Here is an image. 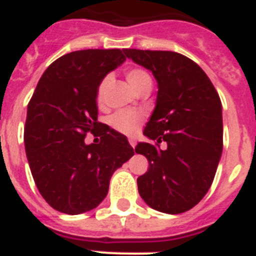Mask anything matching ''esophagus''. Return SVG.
Returning a JSON list of instances; mask_svg holds the SVG:
<instances>
[{"label": "esophagus", "instance_id": "1", "mask_svg": "<svg viewBox=\"0 0 256 256\" xmlns=\"http://www.w3.org/2000/svg\"><path fill=\"white\" fill-rule=\"evenodd\" d=\"M130 146L134 149V146H136V140H134V138H130Z\"/></svg>", "mask_w": 256, "mask_h": 256}]
</instances>
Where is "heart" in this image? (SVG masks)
Listing matches in <instances>:
<instances>
[{
  "label": "heart",
  "mask_w": 256,
  "mask_h": 256,
  "mask_svg": "<svg viewBox=\"0 0 256 256\" xmlns=\"http://www.w3.org/2000/svg\"><path fill=\"white\" fill-rule=\"evenodd\" d=\"M126 77L128 80L132 88L137 92L145 86H152V77L145 69L141 68H130L126 72ZM111 82V76L107 74L102 78V81L99 82L98 88H96V102L100 104L103 102V95H104L106 88ZM144 116L136 111H128V110H120L116 111L108 118V124L111 128L118 130L119 133H123L126 136H132L137 132L142 123Z\"/></svg>",
  "instance_id": "heart-1"
}]
</instances>
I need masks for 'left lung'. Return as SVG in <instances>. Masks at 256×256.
<instances>
[{
	"mask_svg": "<svg viewBox=\"0 0 256 256\" xmlns=\"http://www.w3.org/2000/svg\"><path fill=\"white\" fill-rule=\"evenodd\" d=\"M158 82L156 108L137 144L149 168L137 178L138 194L156 210L178 214L206 196L222 153V106L216 88L195 61L170 50H124ZM162 140L166 151L159 149Z\"/></svg>",
	"mask_w": 256,
	"mask_h": 256,
	"instance_id": "left-lung-1",
	"label": "left lung"
}]
</instances>
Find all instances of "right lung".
<instances>
[{
    "label": "right lung",
    "mask_w": 256,
    "mask_h": 256,
    "mask_svg": "<svg viewBox=\"0 0 256 256\" xmlns=\"http://www.w3.org/2000/svg\"><path fill=\"white\" fill-rule=\"evenodd\" d=\"M126 61L120 50H84L54 61L27 106L24 148L40 195L61 213L80 214L102 202L110 179L134 154L126 137L98 122L96 88ZM101 142L86 146L88 132Z\"/></svg>",
    "instance_id": "obj_1"
}]
</instances>
